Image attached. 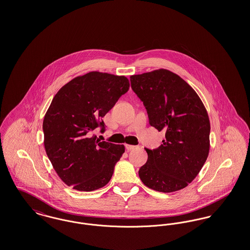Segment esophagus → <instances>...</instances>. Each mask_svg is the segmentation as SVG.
Segmentation results:
<instances>
[{"instance_id":"esophagus-1","label":"esophagus","mask_w":250,"mask_h":250,"mask_svg":"<svg viewBox=\"0 0 250 250\" xmlns=\"http://www.w3.org/2000/svg\"><path fill=\"white\" fill-rule=\"evenodd\" d=\"M125 148L127 151H131V150H135L138 148V146L135 145H130V144H125Z\"/></svg>"}]
</instances>
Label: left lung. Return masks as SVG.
<instances>
[{"mask_svg":"<svg viewBox=\"0 0 250 250\" xmlns=\"http://www.w3.org/2000/svg\"><path fill=\"white\" fill-rule=\"evenodd\" d=\"M149 124L164 130L157 149L145 148L148 159L139 170L143 184L169 193L188 186L201 171L210 149V121L201 98L175 73L158 69L130 77Z\"/></svg>","mask_w":250,"mask_h":250,"instance_id":"1","label":"left lung"}]
</instances>
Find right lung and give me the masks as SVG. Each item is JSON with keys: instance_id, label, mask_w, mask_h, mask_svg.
Segmentation results:
<instances>
[{"instance_id": "obj_1", "label": "right lung", "mask_w": 250, "mask_h": 250, "mask_svg": "<svg viewBox=\"0 0 250 250\" xmlns=\"http://www.w3.org/2000/svg\"><path fill=\"white\" fill-rule=\"evenodd\" d=\"M129 89L125 76L92 71L73 79L53 97L43 121L44 145L61 180L79 191L96 190L111 178L125 146L91 132Z\"/></svg>"}]
</instances>
